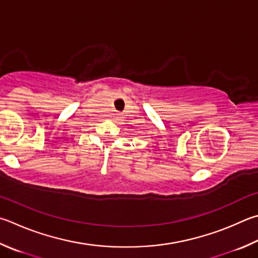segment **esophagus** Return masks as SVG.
Here are the masks:
<instances>
[{"instance_id": "1", "label": "esophagus", "mask_w": 258, "mask_h": 258, "mask_svg": "<svg viewBox=\"0 0 258 258\" xmlns=\"http://www.w3.org/2000/svg\"><path fill=\"white\" fill-rule=\"evenodd\" d=\"M117 116H118V115H117V114H116V115H115V116H114V117H117Z\"/></svg>"}]
</instances>
